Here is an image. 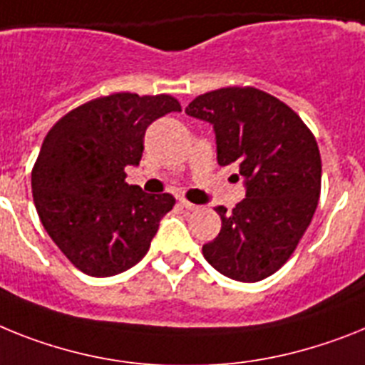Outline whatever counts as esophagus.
Segmentation results:
<instances>
[{"label":"esophagus","mask_w":365,"mask_h":365,"mask_svg":"<svg viewBox=\"0 0 365 365\" xmlns=\"http://www.w3.org/2000/svg\"><path fill=\"white\" fill-rule=\"evenodd\" d=\"M180 204H182V207H185V210H189V211H195V210H198V206H197V204H191V202H189V200H185V198H182V200H180Z\"/></svg>","instance_id":"obj_1"}]
</instances>
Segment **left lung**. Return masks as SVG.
<instances>
[{
  "label": "left lung",
  "instance_id": "8db88e82",
  "mask_svg": "<svg viewBox=\"0 0 365 365\" xmlns=\"http://www.w3.org/2000/svg\"><path fill=\"white\" fill-rule=\"evenodd\" d=\"M189 116L213 125L217 161L235 165L247 197L232 211L215 207L222 226L202 254L240 282L271 277L289 259L310 226L321 192L317 140L292 107L254 87L200 94Z\"/></svg>",
  "mask_w": 365,
  "mask_h": 365
}]
</instances>
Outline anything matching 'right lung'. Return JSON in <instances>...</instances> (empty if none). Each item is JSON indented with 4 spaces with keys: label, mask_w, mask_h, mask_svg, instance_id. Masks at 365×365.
<instances>
[{
    "label": "right lung",
    "mask_w": 365,
    "mask_h": 365,
    "mask_svg": "<svg viewBox=\"0 0 365 365\" xmlns=\"http://www.w3.org/2000/svg\"><path fill=\"white\" fill-rule=\"evenodd\" d=\"M182 111L168 94L116 93L76 107L42 143L31 173L33 200L53 243L88 277H113L145 258L173 195H148L125 183L139 165L145 131Z\"/></svg>",
    "instance_id": "obj_1"
}]
</instances>
